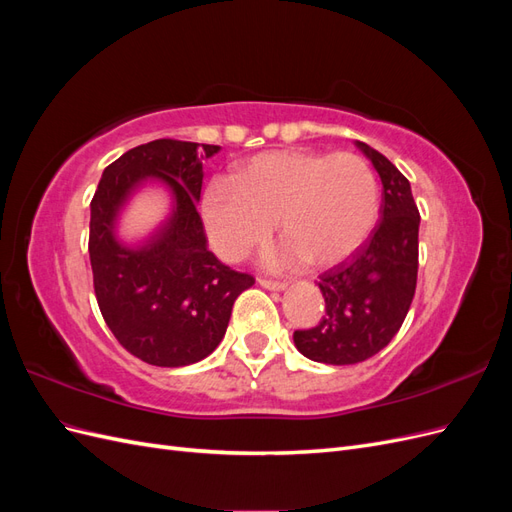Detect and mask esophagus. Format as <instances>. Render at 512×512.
<instances>
[{
    "mask_svg": "<svg viewBox=\"0 0 512 512\" xmlns=\"http://www.w3.org/2000/svg\"><path fill=\"white\" fill-rule=\"evenodd\" d=\"M258 284L262 288H269V290H284L288 286V282H280V280H271V277H258Z\"/></svg>",
    "mask_w": 512,
    "mask_h": 512,
    "instance_id": "34e87169",
    "label": "esophagus"
}]
</instances>
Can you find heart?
Returning <instances> with one entry per match:
<instances>
[{
  "instance_id": "heart-1",
  "label": "heart",
  "mask_w": 512,
  "mask_h": 512,
  "mask_svg": "<svg viewBox=\"0 0 512 512\" xmlns=\"http://www.w3.org/2000/svg\"><path fill=\"white\" fill-rule=\"evenodd\" d=\"M380 215V183L356 153L284 149L245 160L203 194L213 250L241 260L265 245L280 222L282 258L329 267L369 239Z\"/></svg>"
}]
</instances>
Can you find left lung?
Returning a JSON list of instances; mask_svg holds the SVG:
<instances>
[{
	"instance_id": "left-lung-1",
	"label": "left lung",
	"mask_w": 512,
	"mask_h": 512,
	"mask_svg": "<svg viewBox=\"0 0 512 512\" xmlns=\"http://www.w3.org/2000/svg\"><path fill=\"white\" fill-rule=\"evenodd\" d=\"M356 145L382 179L380 222L348 260L320 275L322 320L294 331L299 352L327 365H352L378 354L404 324L416 290L421 215L410 181L380 151Z\"/></svg>"
}]
</instances>
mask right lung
I'll list each match as a JSON object with an SVG mask.
<instances>
[{"label": "right lung", "instance_id": "add662e5", "mask_svg": "<svg viewBox=\"0 0 512 512\" xmlns=\"http://www.w3.org/2000/svg\"><path fill=\"white\" fill-rule=\"evenodd\" d=\"M218 151L175 138L138 145L104 168L91 198L89 260L98 307L117 342L149 365L183 367L209 356L222 342L235 299L256 282L207 250L196 203L203 158ZM147 176L174 190L176 211L156 240L130 251L114 239V215Z\"/></svg>", "mask_w": 512, "mask_h": 512}]
</instances>
